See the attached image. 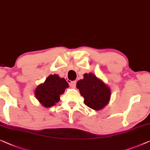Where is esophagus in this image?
I'll list each match as a JSON object with an SVG mask.
<instances>
[{
	"label": "esophagus",
	"instance_id": "esophagus-1",
	"mask_svg": "<svg viewBox=\"0 0 150 150\" xmlns=\"http://www.w3.org/2000/svg\"><path fill=\"white\" fill-rule=\"evenodd\" d=\"M70 85L71 88L76 87V81H71L70 82Z\"/></svg>",
	"mask_w": 150,
	"mask_h": 150
}]
</instances>
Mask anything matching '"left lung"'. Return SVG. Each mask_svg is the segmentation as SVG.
I'll return each mask as SVG.
<instances>
[{
  "mask_svg": "<svg viewBox=\"0 0 150 150\" xmlns=\"http://www.w3.org/2000/svg\"><path fill=\"white\" fill-rule=\"evenodd\" d=\"M84 79L77 82L76 87L84 97V104L94 110L103 109L109 103L110 88L94 74L85 73Z\"/></svg>",
  "mask_w": 150,
  "mask_h": 150,
  "instance_id": "left-lung-1",
  "label": "left lung"
}]
</instances>
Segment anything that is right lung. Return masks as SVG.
Returning <instances> with one entry per match:
<instances>
[{
	"label": "right lung",
	"mask_w": 150,
	"mask_h": 150,
	"mask_svg": "<svg viewBox=\"0 0 150 150\" xmlns=\"http://www.w3.org/2000/svg\"><path fill=\"white\" fill-rule=\"evenodd\" d=\"M68 86V82L64 78H60L57 74L50 75L44 83L36 88L35 96L42 106L50 108L59 102V95Z\"/></svg>",
	"instance_id": "add662e5"
}]
</instances>
